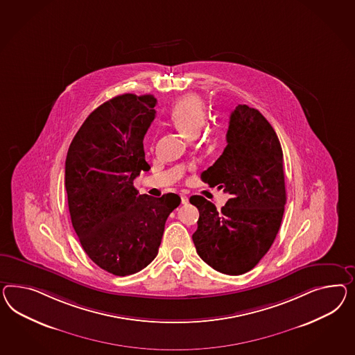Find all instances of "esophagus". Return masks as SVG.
Instances as JSON below:
<instances>
[{
    "label": "esophagus",
    "mask_w": 355,
    "mask_h": 355,
    "mask_svg": "<svg viewBox=\"0 0 355 355\" xmlns=\"http://www.w3.org/2000/svg\"><path fill=\"white\" fill-rule=\"evenodd\" d=\"M181 202H182V204H187L189 202V198L186 195H181Z\"/></svg>",
    "instance_id": "obj_1"
}]
</instances>
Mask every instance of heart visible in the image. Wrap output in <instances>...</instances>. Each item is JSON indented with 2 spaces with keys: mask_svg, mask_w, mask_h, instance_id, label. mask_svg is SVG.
<instances>
[{
  "mask_svg": "<svg viewBox=\"0 0 355 355\" xmlns=\"http://www.w3.org/2000/svg\"><path fill=\"white\" fill-rule=\"evenodd\" d=\"M172 124L187 138H195L200 133L207 121L204 102L198 96H183L173 107L171 112Z\"/></svg>",
  "mask_w": 355,
  "mask_h": 355,
  "instance_id": "b5f03b06",
  "label": "heart"
}]
</instances>
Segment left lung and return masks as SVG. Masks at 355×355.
I'll use <instances>...</instances> for the list:
<instances>
[{"mask_svg": "<svg viewBox=\"0 0 355 355\" xmlns=\"http://www.w3.org/2000/svg\"><path fill=\"white\" fill-rule=\"evenodd\" d=\"M227 146L200 175L230 199L220 208L200 195L190 202L199 209L192 240L209 266L227 275L254 268L277 238L286 205L283 151L278 135L256 108L239 105L231 112Z\"/></svg>", "mask_w": 355, "mask_h": 355, "instance_id": "8db88e82", "label": "left lung"}]
</instances>
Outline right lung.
<instances>
[{
  "label": "right lung",
  "mask_w": 355,
  "mask_h": 355,
  "mask_svg": "<svg viewBox=\"0 0 355 355\" xmlns=\"http://www.w3.org/2000/svg\"><path fill=\"white\" fill-rule=\"evenodd\" d=\"M156 98L121 94L99 105L69 144L64 184L78 240L101 268L125 277L141 271L159 252L177 193L139 195L133 186L148 172L144 138Z\"/></svg>",
  "instance_id": "right-lung-1"
}]
</instances>
